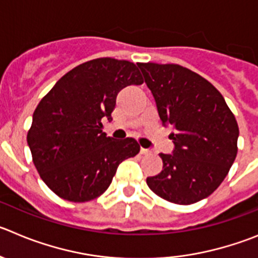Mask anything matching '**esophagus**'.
<instances>
[{"label": "esophagus", "mask_w": 258, "mask_h": 258, "mask_svg": "<svg viewBox=\"0 0 258 258\" xmlns=\"http://www.w3.org/2000/svg\"><path fill=\"white\" fill-rule=\"evenodd\" d=\"M141 153H142V155H150L151 151L150 150H146V148H141Z\"/></svg>", "instance_id": "1"}]
</instances>
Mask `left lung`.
Listing matches in <instances>:
<instances>
[{
  "label": "left lung",
  "instance_id": "obj_1",
  "mask_svg": "<svg viewBox=\"0 0 258 258\" xmlns=\"http://www.w3.org/2000/svg\"><path fill=\"white\" fill-rule=\"evenodd\" d=\"M162 125L172 127V155L147 185L158 197L192 205L223 183L237 157L239 127L221 93L209 80L176 63L138 62Z\"/></svg>",
  "mask_w": 258,
  "mask_h": 258
}]
</instances>
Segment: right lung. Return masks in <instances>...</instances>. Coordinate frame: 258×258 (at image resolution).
<instances>
[{
	"label": "right lung",
	"instance_id": "add662e5",
	"mask_svg": "<svg viewBox=\"0 0 258 258\" xmlns=\"http://www.w3.org/2000/svg\"><path fill=\"white\" fill-rule=\"evenodd\" d=\"M142 83L136 63L101 57L66 73L42 98L27 141L35 169L52 192L72 202L100 197L117 166L139 152L136 139L106 136L102 119L112 120L122 88Z\"/></svg>",
	"mask_w": 258,
	"mask_h": 258
}]
</instances>
